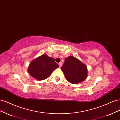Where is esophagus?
Wrapping results in <instances>:
<instances>
[{
	"label": "esophagus",
	"instance_id": "1",
	"mask_svg": "<svg viewBox=\"0 0 120 120\" xmlns=\"http://www.w3.org/2000/svg\"><path fill=\"white\" fill-rule=\"evenodd\" d=\"M59 66H60V68L61 66H62V65H63V63H61V62H60V63H59Z\"/></svg>",
	"mask_w": 120,
	"mask_h": 120
}]
</instances>
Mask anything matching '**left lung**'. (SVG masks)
Masks as SVG:
<instances>
[{
  "mask_svg": "<svg viewBox=\"0 0 120 120\" xmlns=\"http://www.w3.org/2000/svg\"><path fill=\"white\" fill-rule=\"evenodd\" d=\"M61 69L67 81L74 84L84 81L88 75L86 65L72 56H68L64 60Z\"/></svg>",
  "mask_w": 120,
  "mask_h": 120,
  "instance_id": "left-lung-1",
  "label": "left lung"
}]
</instances>
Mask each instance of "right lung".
<instances>
[{
    "label": "right lung",
    "mask_w": 120,
    "mask_h": 120,
    "mask_svg": "<svg viewBox=\"0 0 120 120\" xmlns=\"http://www.w3.org/2000/svg\"><path fill=\"white\" fill-rule=\"evenodd\" d=\"M59 67L53 58L43 54L31 61L28 71L32 77L41 81L48 78Z\"/></svg>",
    "instance_id": "add662e5"
}]
</instances>
